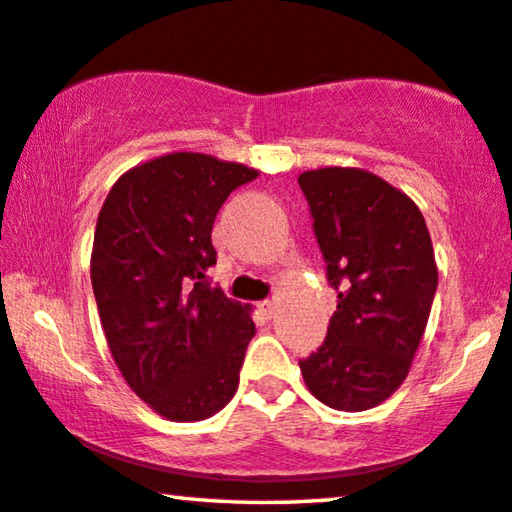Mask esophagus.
Wrapping results in <instances>:
<instances>
[{"mask_svg":"<svg viewBox=\"0 0 512 512\" xmlns=\"http://www.w3.org/2000/svg\"><path fill=\"white\" fill-rule=\"evenodd\" d=\"M258 309L263 311V316H265V318H272V316H274V309H277V306H274V302L265 300V302L258 304Z\"/></svg>","mask_w":512,"mask_h":512,"instance_id":"obj_1","label":"esophagus"}]
</instances>
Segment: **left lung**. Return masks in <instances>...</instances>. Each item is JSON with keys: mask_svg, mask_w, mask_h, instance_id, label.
<instances>
[{"mask_svg": "<svg viewBox=\"0 0 512 512\" xmlns=\"http://www.w3.org/2000/svg\"><path fill=\"white\" fill-rule=\"evenodd\" d=\"M338 304L318 352L300 361L320 403L364 412L405 382L437 290L432 240L416 203L357 167L300 174Z\"/></svg>", "mask_w": 512, "mask_h": 512, "instance_id": "1", "label": "left lung"}]
</instances>
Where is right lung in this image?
Masks as SVG:
<instances>
[{
	"label": "right lung",
	"mask_w": 512,
	"mask_h": 512,
	"mask_svg": "<svg viewBox=\"0 0 512 512\" xmlns=\"http://www.w3.org/2000/svg\"><path fill=\"white\" fill-rule=\"evenodd\" d=\"M240 162L178 151L125 171L102 203L91 283L109 352L128 387L169 421L217 414L238 389L256 334L251 306L210 288L212 224Z\"/></svg>",
	"instance_id": "obj_1"
}]
</instances>
